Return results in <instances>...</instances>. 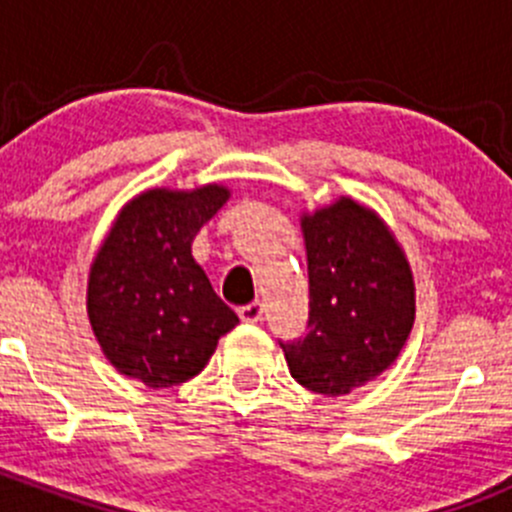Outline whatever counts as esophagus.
<instances>
[{"instance_id": "esophagus-1", "label": "esophagus", "mask_w": 512, "mask_h": 512, "mask_svg": "<svg viewBox=\"0 0 512 512\" xmlns=\"http://www.w3.org/2000/svg\"><path fill=\"white\" fill-rule=\"evenodd\" d=\"M237 314H240L242 322L255 324V322H262V314H265V307H262V302H250V304H245V307L237 309Z\"/></svg>"}]
</instances>
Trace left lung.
I'll return each mask as SVG.
<instances>
[{"label":"left lung","mask_w":512,"mask_h":512,"mask_svg":"<svg viewBox=\"0 0 512 512\" xmlns=\"http://www.w3.org/2000/svg\"><path fill=\"white\" fill-rule=\"evenodd\" d=\"M309 270L304 337L282 342L289 374L314 394L344 396L389 369L414 324V280L394 235L342 198L302 220Z\"/></svg>","instance_id":"obj_1"}]
</instances>
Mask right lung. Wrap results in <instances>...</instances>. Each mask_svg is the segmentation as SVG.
I'll return each mask as SVG.
<instances>
[{
	"mask_svg": "<svg viewBox=\"0 0 512 512\" xmlns=\"http://www.w3.org/2000/svg\"><path fill=\"white\" fill-rule=\"evenodd\" d=\"M220 185L148 190L126 205L89 275V319L121 374L168 389L205 369L240 319L210 287L190 242L227 200Z\"/></svg>",
	"mask_w": 512,
	"mask_h": 512,
	"instance_id": "1",
	"label": "right lung"
}]
</instances>
